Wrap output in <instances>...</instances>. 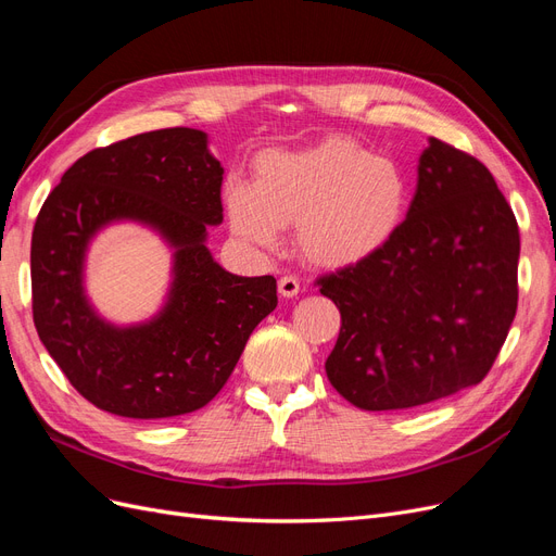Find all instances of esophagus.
Instances as JSON below:
<instances>
[{"mask_svg":"<svg viewBox=\"0 0 556 556\" xmlns=\"http://www.w3.org/2000/svg\"><path fill=\"white\" fill-rule=\"evenodd\" d=\"M300 293V281L293 275H286L279 279V295L281 298H295Z\"/></svg>","mask_w":556,"mask_h":556,"instance_id":"1","label":"esophagus"}]
</instances>
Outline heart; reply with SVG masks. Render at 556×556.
I'll return each mask as SVG.
<instances>
[{"label": "heart", "instance_id": "1", "mask_svg": "<svg viewBox=\"0 0 556 556\" xmlns=\"http://www.w3.org/2000/svg\"><path fill=\"white\" fill-rule=\"evenodd\" d=\"M222 199L230 230L244 244L273 252L279 228L295 226L304 258L344 270L395 238L408 187L397 161L346 138H326L300 150L261 152L252 185L230 177Z\"/></svg>", "mask_w": 556, "mask_h": 556}]
</instances>
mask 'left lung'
Returning <instances> with one entry per match:
<instances>
[{
	"instance_id": "8db88e82",
	"label": "left lung",
	"mask_w": 556,
	"mask_h": 556,
	"mask_svg": "<svg viewBox=\"0 0 556 556\" xmlns=\"http://www.w3.org/2000/svg\"><path fill=\"white\" fill-rule=\"evenodd\" d=\"M519 230L492 173L429 138L406 219L379 254L318 279L342 314L326 361L365 410L410 408L478 386L517 309Z\"/></svg>"
}]
</instances>
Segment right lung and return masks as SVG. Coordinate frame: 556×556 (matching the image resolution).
Here are the masks:
<instances>
[{
    "label": "right lung",
    "instance_id": "obj_1",
    "mask_svg": "<svg viewBox=\"0 0 556 556\" xmlns=\"http://www.w3.org/2000/svg\"><path fill=\"white\" fill-rule=\"evenodd\" d=\"M201 129H161L80 156L50 191L31 232V309L46 351L80 395L122 418L203 408L236 369L249 334L277 307V279L214 261L207 226L224 222V168ZM138 223L172 249L160 312L119 327L86 295L88 247L109 225Z\"/></svg>",
    "mask_w": 556,
    "mask_h": 556
}]
</instances>
